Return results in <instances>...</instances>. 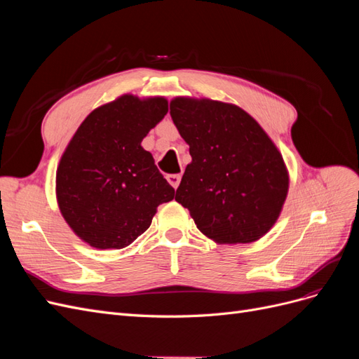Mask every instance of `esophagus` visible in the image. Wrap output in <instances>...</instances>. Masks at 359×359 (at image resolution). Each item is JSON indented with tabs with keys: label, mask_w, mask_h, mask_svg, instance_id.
Here are the masks:
<instances>
[{
	"label": "esophagus",
	"mask_w": 359,
	"mask_h": 359,
	"mask_svg": "<svg viewBox=\"0 0 359 359\" xmlns=\"http://www.w3.org/2000/svg\"><path fill=\"white\" fill-rule=\"evenodd\" d=\"M166 180L169 181V184H170V186H172L173 189H177V187L180 186L181 175H180V173H170V175L166 177Z\"/></svg>",
	"instance_id": "1"
}]
</instances>
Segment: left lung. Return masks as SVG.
<instances>
[{
  "instance_id": "obj_1",
  "label": "left lung",
  "mask_w": 359,
  "mask_h": 359,
  "mask_svg": "<svg viewBox=\"0 0 359 359\" xmlns=\"http://www.w3.org/2000/svg\"><path fill=\"white\" fill-rule=\"evenodd\" d=\"M170 116L190 147L175 201L217 244H247L276 224L289 191L283 156L240 106L180 95Z\"/></svg>"
}]
</instances>
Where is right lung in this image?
I'll use <instances>...</instances> for the list:
<instances>
[{"label":"right lung","instance_id":"1","mask_svg":"<svg viewBox=\"0 0 359 359\" xmlns=\"http://www.w3.org/2000/svg\"><path fill=\"white\" fill-rule=\"evenodd\" d=\"M168 114L161 95L123 94L86 116L60 158L55 194L76 236L99 250L132 244L175 190L142 140Z\"/></svg>","mask_w":359,"mask_h":359}]
</instances>
